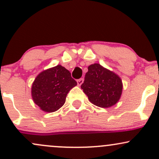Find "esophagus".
<instances>
[{
	"label": "esophagus",
	"mask_w": 159,
	"mask_h": 159,
	"mask_svg": "<svg viewBox=\"0 0 159 159\" xmlns=\"http://www.w3.org/2000/svg\"><path fill=\"white\" fill-rule=\"evenodd\" d=\"M84 82V78H80V79L77 80V84H78V86H81Z\"/></svg>",
	"instance_id": "esophagus-1"
}]
</instances>
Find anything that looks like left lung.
Wrapping results in <instances>:
<instances>
[{
    "label": "left lung",
    "mask_w": 159,
    "mask_h": 159,
    "mask_svg": "<svg viewBox=\"0 0 159 159\" xmlns=\"http://www.w3.org/2000/svg\"><path fill=\"white\" fill-rule=\"evenodd\" d=\"M81 88L93 105L109 108L119 101L123 84L116 73L99 63H94L88 66Z\"/></svg>",
    "instance_id": "1"
}]
</instances>
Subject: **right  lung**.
<instances>
[{
	"label": "right lung",
	"instance_id": "add662e5",
	"mask_svg": "<svg viewBox=\"0 0 159 159\" xmlns=\"http://www.w3.org/2000/svg\"><path fill=\"white\" fill-rule=\"evenodd\" d=\"M76 85L69 71L57 65L38 75L31 86V97L41 110L53 112L64 105L67 93Z\"/></svg>",
	"mask_w": 159,
	"mask_h": 159
}]
</instances>
